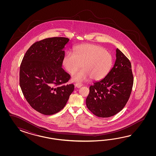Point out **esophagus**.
<instances>
[{"label": "esophagus", "instance_id": "esophagus-1", "mask_svg": "<svg viewBox=\"0 0 156 156\" xmlns=\"http://www.w3.org/2000/svg\"><path fill=\"white\" fill-rule=\"evenodd\" d=\"M82 86H83V85L82 83H76V85H75V86H76V88H80Z\"/></svg>", "mask_w": 156, "mask_h": 156}]
</instances>
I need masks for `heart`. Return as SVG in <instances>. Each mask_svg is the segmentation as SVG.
I'll use <instances>...</instances> for the list:
<instances>
[{
	"label": "heart",
	"mask_w": 156,
	"mask_h": 156,
	"mask_svg": "<svg viewBox=\"0 0 156 156\" xmlns=\"http://www.w3.org/2000/svg\"><path fill=\"white\" fill-rule=\"evenodd\" d=\"M66 71L73 74L81 66L83 69L73 74V82L102 80L108 74L113 65L112 54L101 46L93 44H83L75 47L74 54L67 52L62 61Z\"/></svg>",
	"instance_id": "heart-1"
}]
</instances>
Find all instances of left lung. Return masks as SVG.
Instances as JSON below:
<instances>
[{
	"label": "left lung",
	"mask_w": 156,
	"mask_h": 156,
	"mask_svg": "<svg viewBox=\"0 0 156 156\" xmlns=\"http://www.w3.org/2000/svg\"><path fill=\"white\" fill-rule=\"evenodd\" d=\"M133 76L130 62L118 48L116 59L108 74L90 86L86 104L95 115L113 116L122 110L132 92Z\"/></svg>",
	"instance_id": "1"
}]
</instances>
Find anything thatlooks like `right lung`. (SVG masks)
<instances>
[{
    "instance_id": "add662e5",
    "label": "right lung",
    "mask_w": 156,
    "mask_h": 156,
    "mask_svg": "<svg viewBox=\"0 0 156 156\" xmlns=\"http://www.w3.org/2000/svg\"><path fill=\"white\" fill-rule=\"evenodd\" d=\"M69 41L63 37L44 39L34 43L23 58L20 86L28 104L40 113L59 112L74 91L73 84L61 85L70 78L62 67L63 50Z\"/></svg>"
}]
</instances>
